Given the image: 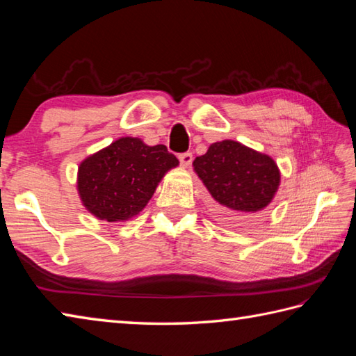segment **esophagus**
Wrapping results in <instances>:
<instances>
[{
	"mask_svg": "<svg viewBox=\"0 0 356 356\" xmlns=\"http://www.w3.org/2000/svg\"><path fill=\"white\" fill-rule=\"evenodd\" d=\"M179 161L184 166H190L193 162V154L191 153H182L179 156Z\"/></svg>",
	"mask_w": 356,
	"mask_h": 356,
	"instance_id": "esophagus-1",
	"label": "esophagus"
}]
</instances>
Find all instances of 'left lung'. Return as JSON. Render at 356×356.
<instances>
[{
  "label": "left lung",
  "mask_w": 356,
  "mask_h": 356,
  "mask_svg": "<svg viewBox=\"0 0 356 356\" xmlns=\"http://www.w3.org/2000/svg\"><path fill=\"white\" fill-rule=\"evenodd\" d=\"M193 166L218 209L237 220L266 208L280 185L274 159L236 140L213 143Z\"/></svg>",
  "instance_id": "obj_1"
}]
</instances>
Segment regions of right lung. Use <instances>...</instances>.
<instances>
[{"instance_id": "right-lung-1", "label": "right lung", "mask_w": 356, "mask_h": 356, "mask_svg": "<svg viewBox=\"0 0 356 356\" xmlns=\"http://www.w3.org/2000/svg\"><path fill=\"white\" fill-rule=\"evenodd\" d=\"M177 165V157L165 145L149 147L138 138H120L81 162L82 205L101 220H128L147 207L165 172Z\"/></svg>"}]
</instances>
